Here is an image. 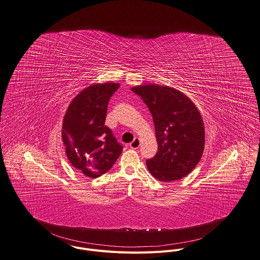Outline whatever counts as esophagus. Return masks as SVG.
I'll return each instance as SVG.
<instances>
[{
  "label": "esophagus",
  "mask_w": 260,
  "mask_h": 260,
  "mask_svg": "<svg viewBox=\"0 0 260 260\" xmlns=\"http://www.w3.org/2000/svg\"><path fill=\"white\" fill-rule=\"evenodd\" d=\"M140 145H141L140 139H139V138H136V139L129 144V147H131L133 150H137V149H139Z\"/></svg>",
  "instance_id": "1"
}]
</instances>
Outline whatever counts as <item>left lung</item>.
Returning a JSON list of instances; mask_svg holds the SVG:
<instances>
[{
  "label": "left lung",
  "mask_w": 260,
  "mask_h": 260,
  "mask_svg": "<svg viewBox=\"0 0 260 260\" xmlns=\"http://www.w3.org/2000/svg\"><path fill=\"white\" fill-rule=\"evenodd\" d=\"M149 107L156 129L157 152L147 159L156 180H180L198 165L205 147V127L195 104L182 91L158 84H144L132 89Z\"/></svg>",
  "instance_id": "left-lung-1"
}]
</instances>
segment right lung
<instances>
[{
	"label": "right lung",
	"mask_w": 260,
	"mask_h": 260,
	"mask_svg": "<svg viewBox=\"0 0 260 260\" xmlns=\"http://www.w3.org/2000/svg\"><path fill=\"white\" fill-rule=\"evenodd\" d=\"M119 83L91 84L69 104L62 123V142L69 162L88 178L111 169L122 152L110 128L104 125L107 104Z\"/></svg>",
	"instance_id": "add662e5"
}]
</instances>
